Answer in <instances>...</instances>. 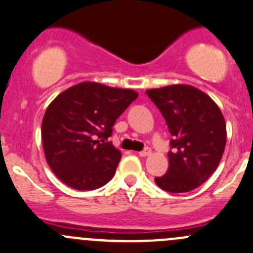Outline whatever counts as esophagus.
<instances>
[{
	"label": "esophagus",
	"mask_w": 253,
	"mask_h": 253,
	"mask_svg": "<svg viewBox=\"0 0 253 253\" xmlns=\"http://www.w3.org/2000/svg\"><path fill=\"white\" fill-rule=\"evenodd\" d=\"M138 154H139V157H147V156H149V154H151V149L146 148V149H143V151L138 152Z\"/></svg>",
	"instance_id": "esophagus-1"
}]
</instances>
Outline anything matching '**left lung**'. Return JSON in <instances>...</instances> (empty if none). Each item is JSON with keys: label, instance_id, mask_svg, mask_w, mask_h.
Returning a JSON list of instances; mask_svg holds the SVG:
<instances>
[{"label": "left lung", "instance_id": "obj_1", "mask_svg": "<svg viewBox=\"0 0 253 253\" xmlns=\"http://www.w3.org/2000/svg\"><path fill=\"white\" fill-rule=\"evenodd\" d=\"M146 94L171 134L168 170L154 181L169 193L194 190L216 170L224 153L226 124L219 106L190 85H169Z\"/></svg>", "mask_w": 253, "mask_h": 253}]
</instances>
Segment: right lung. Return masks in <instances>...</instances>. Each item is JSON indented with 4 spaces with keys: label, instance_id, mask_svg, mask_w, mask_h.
Here are the masks:
<instances>
[{
    "label": "right lung",
    "instance_id": "add662e5",
    "mask_svg": "<svg viewBox=\"0 0 253 253\" xmlns=\"http://www.w3.org/2000/svg\"><path fill=\"white\" fill-rule=\"evenodd\" d=\"M137 96L133 90L85 82L50 102L42 121V142L49 167L63 183L94 190L111 180L121 152L107 138Z\"/></svg>",
    "mask_w": 253,
    "mask_h": 253
}]
</instances>
